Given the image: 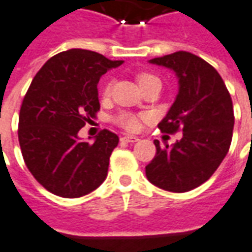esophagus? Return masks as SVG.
Here are the masks:
<instances>
[{"mask_svg":"<svg viewBox=\"0 0 252 252\" xmlns=\"http://www.w3.org/2000/svg\"><path fill=\"white\" fill-rule=\"evenodd\" d=\"M121 140H123V142H126V143H135L139 140V137L133 136V135H126V136L121 137Z\"/></svg>","mask_w":252,"mask_h":252,"instance_id":"obj_1","label":"esophagus"}]
</instances>
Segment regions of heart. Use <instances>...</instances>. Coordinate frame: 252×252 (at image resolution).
Here are the masks:
<instances>
[{
  "label": "heart",
  "instance_id": "heart-1",
  "mask_svg": "<svg viewBox=\"0 0 252 252\" xmlns=\"http://www.w3.org/2000/svg\"><path fill=\"white\" fill-rule=\"evenodd\" d=\"M137 81H139V85L140 86H146L147 83L155 82V81H159L158 77H155L153 74H148V72H142L137 75ZM110 93V83H108L104 89V95H109ZM115 123L119 124L123 128L126 129H129V131H135L139 128V117L136 115H133L131 112H120L119 115L115 117Z\"/></svg>",
  "mask_w": 252,
  "mask_h": 252
}]
</instances>
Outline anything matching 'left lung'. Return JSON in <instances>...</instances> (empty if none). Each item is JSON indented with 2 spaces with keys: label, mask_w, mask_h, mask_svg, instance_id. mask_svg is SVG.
I'll return each instance as SVG.
<instances>
[{
  "label": "left lung",
  "mask_w": 252,
  "mask_h": 252,
  "mask_svg": "<svg viewBox=\"0 0 252 252\" xmlns=\"http://www.w3.org/2000/svg\"><path fill=\"white\" fill-rule=\"evenodd\" d=\"M178 77V94L159 129L182 139L169 147L155 140L157 154L146 166L153 185L185 193L202 185L225 158L233 131V105L216 68L194 54L178 51L150 61Z\"/></svg>",
  "instance_id": "obj_1"
}]
</instances>
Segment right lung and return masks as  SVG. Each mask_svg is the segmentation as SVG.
<instances>
[{
    "label": "right lung",
    "instance_id": "add662e5",
    "mask_svg": "<svg viewBox=\"0 0 252 252\" xmlns=\"http://www.w3.org/2000/svg\"><path fill=\"white\" fill-rule=\"evenodd\" d=\"M120 64L72 48L48 59L32 79L20 109L19 143L31 174L52 194L82 197L106 178L119 136L104 129L88 143L78 132L99 110L101 75Z\"/></svg>",
    "mask_w": 252,
    "mask_h": 252
}]
</instances>
